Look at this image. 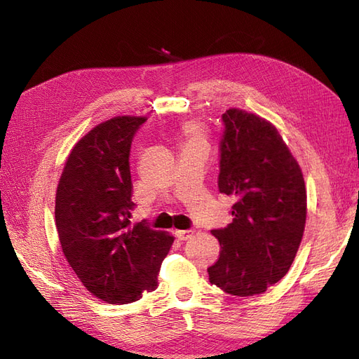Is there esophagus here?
Returning <instances> with one entry per match:
<instances>
[{
    "instance_id": "esophagus-1",
    "label": "esophagus",
    "mask_w": 359,
    "mask_h": 359,
    "mask_svg": "<svg viewBox=\"0 0 359 359\" xmlns=\"http://www.w3.org/2000/svg\"><path fill=\"white\" fill-rule=\"evenodd\" d=\"M191 235H193V231H177L175 232V236L180 241H187Z\"/></svg>"
}]
</instances>
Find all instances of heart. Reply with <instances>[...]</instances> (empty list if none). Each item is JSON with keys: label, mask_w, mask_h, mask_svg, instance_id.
Instances as JSON below:
<instances>
[{"label": "heart", "mask_w": 359, "mask_h": 359, "mask_svg": "<svg viewBox=\"0 0 359 359\" xmlns=\"http://www.w3.org/2000/svg\"><path fill=\"white\" fill-rule=\"evenodd\" d=\"M186 133L190 137L191 144H202L203 142V133L196 124H189L186 127Z\"/></svg>", "instance_id": "obj_1"}]
</instances>
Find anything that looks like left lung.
<instances>
[{
    "mask_svg": "<svg viewBox=\"0 0 359 359\" xmlns=\"http://www.w3.org/2000/svg\"><path fill=\"white\" fill-rule=\"evenodd\" d=\"M222 119L219 190L236 202L232 223L211 231L222 252L208 274L226 293L252 297L283 278L295 259L306 226V184L266 119L241 109Z\"/></svg>",
    "mask_w": 359,
    "mask_h": 359,
    "instance_id": "left-lung-1",
    "label": "left lung"
}]
</instances>
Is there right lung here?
Returning <instances> with one entry per match:
<instances>
[{"instance_id": "right-lung-1", "label": "right lung", "mask_w": 359, "mask_h": 359, "mask_svg": "<svg viewBox=\"0 0 359 359\" xmlns=\"http://www.w3.org/2000/svg\"><path fill=\"white\" fill-rule=\"evenodd\" d=\"M142 116H116L72 149L57 189L55 223L64 256L93 295L128 304L156 290L173 236L147 220L132 226L130 149Z\"/></svg>"}]
</instances>
